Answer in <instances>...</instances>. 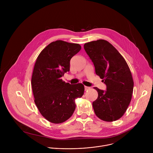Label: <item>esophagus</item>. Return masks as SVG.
I'll list each match as a JSON object with an SVG mask.
<instances>
[{
    "mask_svg": "<svg viewBox=\"0 0 153 153\" xmlns=\"http://www.w3.org/2000/svg\"><path fill=\"white\" fill-rule=\"evenodd\" d=\"M90 87L85 86V91H87V90H90Z\"/></svg>",
    "mask_w": 153,
    "mask_h": 153,
    "instance_id": "34e87169",
    "label": "esophagus"
}]
</instances>
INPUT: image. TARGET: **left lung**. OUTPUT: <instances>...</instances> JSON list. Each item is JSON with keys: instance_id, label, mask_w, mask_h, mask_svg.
<instances>
[{"instance_id": "1", "label": "left lung", "mask_w": 153, "mask_h": 153, "mask_svg": "<svg viewBox=\"0 0 153 153\" xmlns=\"http://www.w3.org/2000/svg\"><path fill=\"white\" fill-rule=\"evenodd\" d=\"M84 49L93 62L96 74L106 86L105 91L94 88L98 93L93 102L94 113L104 121L116 120L124 114L132 97L134 82L128 65L106 40L86 43Z\"/></svg>"}]
</instances>
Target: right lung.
Instances as JSON below:
<instances>
[{"mask_svg":"<svg viewBox=\"0 0 153 153\" xmlns=\"http://www.w3.org/2000/svg\"><path fill=\"white\" fill-rule=\"evenodd\" d=\"M80 50L77 43L56 40L37 58L31 78L34 102L40 114L51 123L68 119L76 109L75 99L84 93L83 84L71 85L61 78L70 71L71 59Z\"/></svg>","mask_w":153,"mask_h":153,"instance_id":"add662e5","label":"right lung"}]
</instances>
